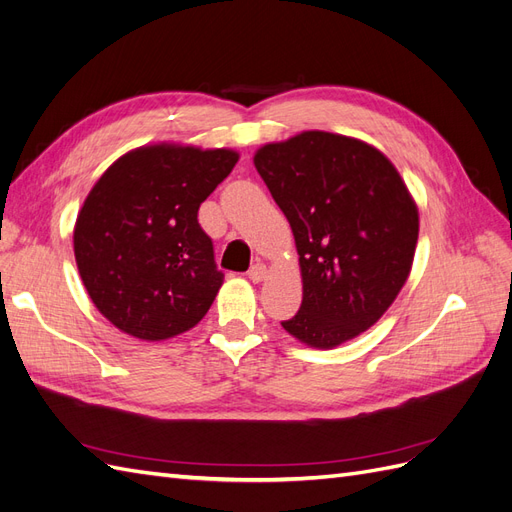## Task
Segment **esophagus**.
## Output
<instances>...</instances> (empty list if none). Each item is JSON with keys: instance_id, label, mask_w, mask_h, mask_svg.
Here are the masks:
<instances>
[{"instance_id": "obj_1", "label": "esophagus", "mask_w": 512, "mask_h": 512, "mask_svg": "<svg viewBox=\"0 0 512 512\" xmlns=\"http://www.w3.org/2000/svg\"><path fill=\"white\" fill-rule=\"evenodd\" d=\"M247 277H250L254 284H258V282H262L267 277V267L262 265V262H256V265L250 271H247Z\"/></svg>"}]
</instances>
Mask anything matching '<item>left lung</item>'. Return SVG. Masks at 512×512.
<instances>
[{"label":"left lung","instance_id":"left-lung-1","mask_svg":"<svg viewBox=\"0 0 512 512\" xmlns=\"http://www.w3.org/2000/svg\"><path fill=\"white\" fill-rule=\"evenodd\" d=\"M254 166L299 252L303 301L282 327L322 350L374 327L404 288L418 239L393 162L359 138L307 130L262 145Z\"/></svg>","mask_w":512,"mask_h":512}]
</instances>
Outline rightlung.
<instances>
[{"mask_svg": "<svg viewBox=\"0 0 512 512\" xmlns=\"http://www.w3.org/2000/svg\"><path fill=\"white\" fill-rule=\"evenodd\" d=\"M237 162L232 149L145 145L91 188L74 224V258L89 299L119 331L162 342L205 318L224 273L198 207Z\"/></svg>", "mask_w": 512, "mask_h": 512, "instance_id": "obj_1", "label": "right lung"}]
</instances>
